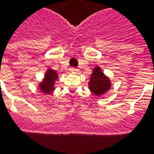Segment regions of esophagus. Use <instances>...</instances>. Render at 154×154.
I'll use <instances>...</instances> for the list:
<instances>
[{"label":"esophagus","instance_id":"esophagus-1","mask_svg":"<svg viewBox=\"0 0 154 154\" xmlns=\"http://www.w3.org/2000/svg\"><path fill=\"white\" fill-rule=\"evenodd\" d=\"M69 71H70V73H77V72H78V69H76V68H72V69H70Z\"/></svg>","mask_w":154,"mask_h":154}]
</instances>
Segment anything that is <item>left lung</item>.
<instances>
[{"label":"left lung","mask_w":154,"mask_h":154,"mask_svg":"<svg viewBox=\"0 0 154 154\" xmlns=\"http://www.w3.org/2000/svg\"><path fill=\"white\" fill-rule=\"evenodd\" d=\"M112 88V81L108 76L102 71L99 66H96L93 69L88 82L89 90L96 97H101L109 91Z\"/></svg>","instance_id":"left-lung-1"}]
</instances>
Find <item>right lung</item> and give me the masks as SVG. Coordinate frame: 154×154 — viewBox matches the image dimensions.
Instances as JSON below:
<instances>
[{
  "label": "right lung",
  "mask_w": 154,
  "mask_h": 154,
  "mask_svg": "<svg viewBox=\"0 0 154 154\" xmlns=\"http://www.w3.org/2000/svg\"><path fill=\"white\" fill-rule=\"evenodd\" d=\"M59 74L51 68H48L44 73L42 81L38 84V88L44 94H49L55 91L56 81L58 80Z\"/></svg>",
  "instance_id": "right-lung-1"
}]
</instances>
